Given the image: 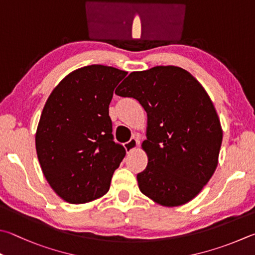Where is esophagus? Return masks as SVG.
<instances>
[{
    "mask_svg": "<svg viewBox=\"0 0 255 255\" xmlns=\"http://www.w3.org/2000/svg\"><path fill=\"white\" fill-rule=\"evenodd\" d=\"M125 148H126L127 152H130L132 150H135L137 146H138V140L136 139V138H130V140H128L127 142L124 143Z\"/></svg>",
    "mask_w": 255,
    "mask_h": 255,
    "instance_id": "esophagus-1",
    "label": "esophagus"
}]
</instances>
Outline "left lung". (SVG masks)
<instances>
[{
    "label": "left lung",
    "mask_w": 255,
    "mask_h": 255,
    "mask_svg": "<svg viewBox=\"0 0 255 255\" xmlns=\"http://www.w3.org/2000/svg\"><path fill=\"white\" fill-rule=\"evenodd\" d=\"M115 94L135 98L147 113L140 192L168 207L192 201L214 174L223 138L204 88L182 68L157 66L131 72Z\"/></svg>",
    "instance_id": "left-lung-1"
}]
</instances>
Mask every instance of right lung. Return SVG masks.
I'll use <instances>...</instances> for the list:
<instances>
[{
    "instance_id": "1",
    "label": "right lung",
    "mask_w": 255,
    "mask_h": 255,
    "mask_svg": "<svg viewBox=\"0 0 255 255\" xmlns=\"http://www.w3.org/2000/svg\"><path fill=\"white\" fill-rule=\"evenodd\" d=\"M126 71L92 64L78 69L51 92L41 115L35 148L50 186L71 204L109 191L126 155L114 141L109 104Z\"/></svg>"
}]
</instances>
